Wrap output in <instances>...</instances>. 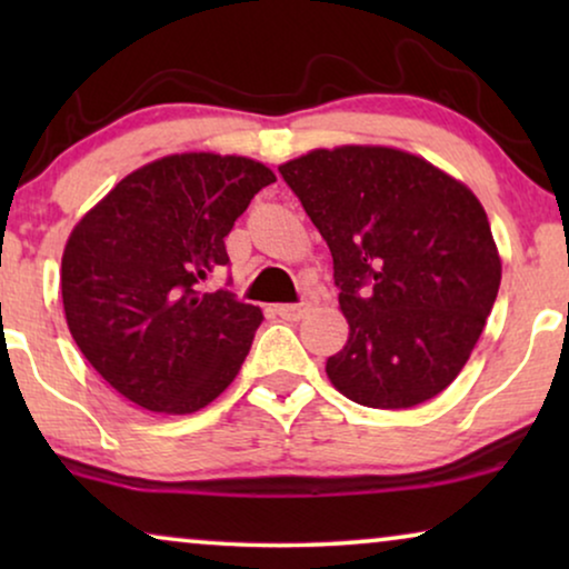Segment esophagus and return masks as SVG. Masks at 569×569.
Segmentation results:
<instances>
[{
	"label": "esophagus",
	"mask_w": 569,
	"mask_h": 569,
	"mask_svg": "<svg viewBox=\"0 0 569 569\" xmlns=\"http://www.w3.org/2000/svg\"><path fill=\"white\" fill-rule=\"evenodd\" d=\"M310 310L308 302H300V306H277L274 313L279 318H284V321H300L302 316H306Z\"/></svg>",
	"instance_id": "obj_1"
}]
</instances>
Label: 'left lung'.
I'll return each instance as SVG.
<instances>
[{"label":"left lung","mask_w":569,"mask_h":569,"mask_svg":"<svg viewBox=\"0 0 569 569\" xmlns=\"http://www.w3.org/2000/svg\"><path fill=\"white\" fill-rule=\"evenodd\" d=\"M333 259L349 323L326 376L370 409H409L453 383L485 331L502 261L481 201L419 154L310 150L279 166Z\"/></svg>","instance_id":"1"}]
</instances>
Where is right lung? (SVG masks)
Listing matches in <instances>:
<instances>
[{
  "label": "right lung",
  "instance_id": "add662e5",
  "mask_svg": "<svg viewBox=\"0 0 569 569\" xmlns=\"http://www.w3.org/2000/svg\"><path fill=\"white\" fill-rule=\"evenodd\" d=\"M274 181L240 154H168L121 178L69 232L67 326L123 399L193 415L236 380L263 313L199 282L230 261L224 236Z\"/></svg>",
  "mask_w": 569,
  "mask_h": 569
}]
</instances>
